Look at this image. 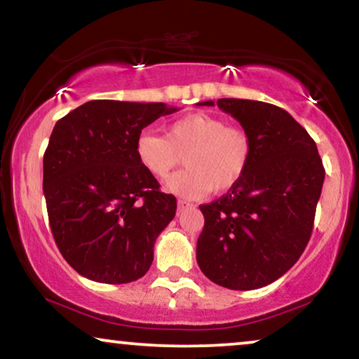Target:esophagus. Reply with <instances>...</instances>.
<instances>
[{
    "mask_svg": "<svg viewBox=\"0 0 359 359\" xmlns=\"http://www.w3.org/2000/svg\"><path fill=\"white\" fill-rule=\"evenodd\" d=\"M188 208H193V204H189L188 201H184V199H178V211H184V209Z\"/></svg>",
    "mask_w": 359,
    "mask_h": 359,
    "instance_id": "obj_1",
    "label": "esophagus"
}]
</instances>
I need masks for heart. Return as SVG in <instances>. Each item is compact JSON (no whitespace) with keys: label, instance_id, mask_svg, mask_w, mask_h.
I'll list each match as a JSON object with an SVG mask.
<instances>
[{"label":"heart","instance_id":"obj_1","mask_svg":"<svg viewBox=\"0 0 359 359\" xmlns=\"http://www.w3.org/2000/svg\"><path fill=\"white\" fill-rule=\"evenodd\" d=\"M140 165L155 178H165L180 165L186 168L166 181V189L198 198L224 193L244 178L252 160V140L244 128L226 125L211 114H189L165 128V135L145 130L137 137Z\"/></svg>","mask_w":359,"mask_h":359}]
</instances>
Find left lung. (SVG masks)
<instances>
[{
	"label": "left lung",
	"instance_id": "1",
	"mask_svg": "<svg viewBox=\"0 0 359 359\" xmlns=\"http://www.w3.org/2000/svg\"><path fill=\"white\" fill-rule=\"evenodd\" d=\"M217 107L250 135L252 160L234 188L199 206L204 227L196 259L217 285L254 290L282 277L304 254L325 168L313 138L280 107L242 99H219Z\"/></svg>",
	"mask_w": 359,
	"mask_h": 359
}]
</instances>
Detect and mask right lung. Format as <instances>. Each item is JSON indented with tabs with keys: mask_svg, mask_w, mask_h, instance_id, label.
<instances>
[{
	"mask_svg": "<svg viewBox=\"0 0 359 359\" xmlns=\"http://www.w3.org/2000/svg\"><path fill=\"white\" fill-rule=\"evenodd\" d=\"M176 111L161 102L90 100L62 117L44 153L43 189L54 241L74 271L128 283L153 262V245L176 212L140 165L142 130Z\"/></svg>",
	"mask_w": 359,
	"mask_h": 359,
	"instance_id": "right-lung-1",
	"label": "right lung"
}]
</instances>
